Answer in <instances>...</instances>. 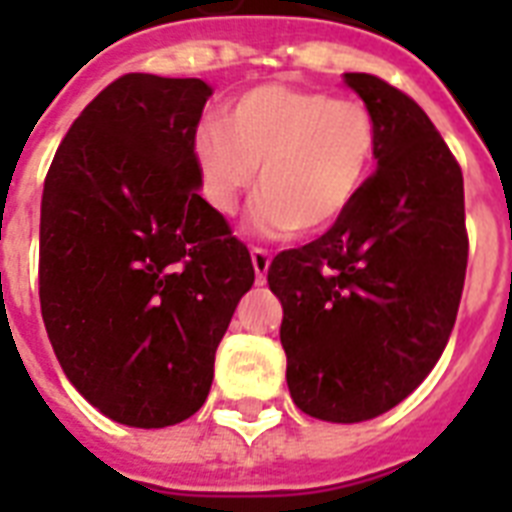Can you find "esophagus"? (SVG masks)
Here are the masks:
<instances>
[{
  "label": "esophagus",
  "instance_id": "esophagus-1",
  "mask_svg": "<svg viewBox=\"0 0 512 512\" xmlns=\"http://www.w3.org/2000/svg\"><path fill=\"white\" fill-rule=\"evenodd\" d=\"M252 268H255L257 281L263 284L265 276H268V268H271V255L265 249H252Z\"/></svg>",
  "mask_w": 512,
  "mask_h": 512
}]
</instances>
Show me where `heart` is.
<instances>
[{"label":"heart","mask_w":512,"mask_h":512,"mask_svg":"<svg viewBox=\"0 0 512 512\" xmlns=\"http://www.w3.org/2000/svg\"><path fill=\"white\" fill-rule=\"evenodd\" d=\"M377 151L372 111L348 98L263 84L225 108L196 140L204 196L220 215L257 180V231L292 236L335 223L353 204Z\"/></svg>","instance_id":"obj_1"}]
</instances>
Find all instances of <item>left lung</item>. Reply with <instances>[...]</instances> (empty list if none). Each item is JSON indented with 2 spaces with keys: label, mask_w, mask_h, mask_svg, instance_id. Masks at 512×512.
I'll return each mask as SVG.
<instances>
[{
  "label": "left lung",
  "mask_w": 512,
  "mask_h": 512,
  "mask_svg": "<svg viewBox=\"0 0 512 512\" xmlns=\"http://www.w3.org/2000/svg\"><path fill=\"white\" fill-rule=\"evenodd\" d=\"M377 124V170L321 239L273 257L287 385L305 414L364 422L401 404L444 353L468 233L462 170L428 114L372 74H345Z\"/></svg>",
  "instance_id": "8db88e82"
}]
</instances>
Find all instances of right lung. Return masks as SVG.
<instances>
[{
	"label": "right lung",
	"instance_id": "1",
	"mask_svg": "<svg viewBox=\"0 0 512 512\" xmlns=\"http://www.w3.org/2000/svg\"><path fill=\"white\" fill-rule=\"evenodd\" d=\"M209 95L201 79H116L71 124L44 180V329L68 382L130 428L199 412L255 284L247 247L199 196L193 143Z\"/></svg>",
	"mask_w": 512,
	"mask_h": 512
}]
</instances>
